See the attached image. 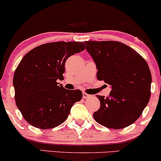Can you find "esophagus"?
Here are the masks:
<instances>
[{
	"label": "esophagus",
	"mask_w": 161,
	"mask_h": 161,
	"mask_svg": "<svg viewBox=\"0 0 161 161\" xmlns=\"http://www.w3.org/2000/svg\"><path fill=\"white\" fill-rule=\"evenodd\" d=\"M90 95H88V94H87V93H86V92H83V94H82V97H83V98H88V97H90Z\"/></svg>",
	"instance_id": "esophagus-1"
}]
</instances>
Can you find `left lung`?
Wrapping results in <instances>:
<instances>
[{"label": "left lung", "instance_id": "obj_1", "mask_svg": "<svg viewBox=\"0 0 161 161\" xmlns=\"http://www.w3.org/2000/svg\"><path fill=\"white\" fill-rule=\"evenodd\" d=\"M86 50L97 66V78L111 86L107 97L97 95L101 106L93 114L99 124L124 129L142 115L151 97V74L137 51L116 41H88Z\"/></svg>", "mask_w": 161, "mask_h": 161}]
</instances>
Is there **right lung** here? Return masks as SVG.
Wrapping results in <instances>:
<instances>
[{
	"instance_id": "right-lung-1",
	"label": "right lung",
	"mask_w": 161,
	"mask_h": 161,
	"mask_svg": "<svg viewBox=\"0 0 161 161\" xmlns=\"http://www.w3.org/2000/svg\"><path fill=\"white\" fill-rule=\"evenodd\" d=\"M86 49L81 42L41 45L23 57L14 75L15 101L24 119L32 126L49 129L67 119L73 105L82 98L79 89H66L57 82L64 79L66 60Z\"/></svg>"
}]
</instances>
